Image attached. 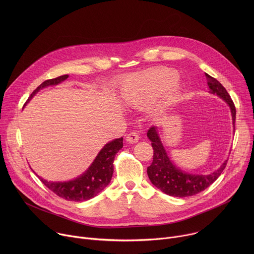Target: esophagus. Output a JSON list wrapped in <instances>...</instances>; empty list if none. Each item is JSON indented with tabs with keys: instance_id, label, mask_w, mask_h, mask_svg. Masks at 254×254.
Masks as SVG:
<instances>
[{
	"instance_id": "1",
	"label": "esophagus",
	"mask_w": 254,
	"mask_h": 254,
	"mask_svg": "<svg viewBox=\"0 0 254 254\" xmlns=\"http://www.w3.org/2000/svg\"><path fill=\"white\" fill-rule=\"evenodd\" d=\"M138 138H139V135L137 132L135 131H130L129 133H127V142L129 143H135L138 141Z\"/></svg>"
}]
</instances>
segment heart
<instances>
[{
  "instance_id": "b5f03b06",
  "label": "heart",
  "mask_w": 254,
  "mask_h": 254,
  "mask_svg": "<svg viewBox=\"0 0 254 254\" xmlns=\"http://www.w3.org/2000/svg\"><path fill=\"white\" fill-rule=\"evenodd\" d=\"M177 78L178 73L172 69L134 74L123 83L122 93L128 103H146L168 90Z\"/></svg>"
}]
</instances>
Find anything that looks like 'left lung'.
<instances>
[{"label":"left lung","mask_w":254,"mask_h":254,"mask_svg":"<svg viewBox=\"0 0 254 254\" xmlns=\"http://www.w3.org/2000/svg\"><path fill=\"white\" fill-rule=\"evenodd\" d=\"M205 76L208 81L210 92L220 96L229 104L232 114L233 127L235 128L236 108L229 93L218 80L207 73H205ZM157 130L158 129L155 127H152L147 133L148 137L152 141V147L154 150L153 163L148 167L147 172L153 185L165 194L174 197H188L196 195L212 185L225 169L227 161H225L218 170L210 175H192L178 169L170 161Z\"/></svg>","instance_id":"8db88e82"}]
</instances>
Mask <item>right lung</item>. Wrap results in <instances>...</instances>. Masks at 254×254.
Masks as SVG:
<instances>
[{
    "mask_svg": "<svg viewBox=\"0 0 254 254\" xmlns=\"http://www.w3.org/2000/svg\"><path fill=\"white\" fill-rule=\"evenodd\" d=\"M67 77L68 75H62L53 79L45 80L32 92L25 103H27L40 89L49 85H56L67 79ZM123 140L124 138L120 137L106 143L89 169L82 176L73 181L62 183L48 182V181L43 180L40 177L39 179L50 191L65 200L75 202L89 200L110 184L114 174L115 157L116 154L123 148Z\"/></svg>",
    "mask_w": 254,
    "mask_h": 254,
    "instance_id": "1",
    "label": "right lung"
}]
</instances>
